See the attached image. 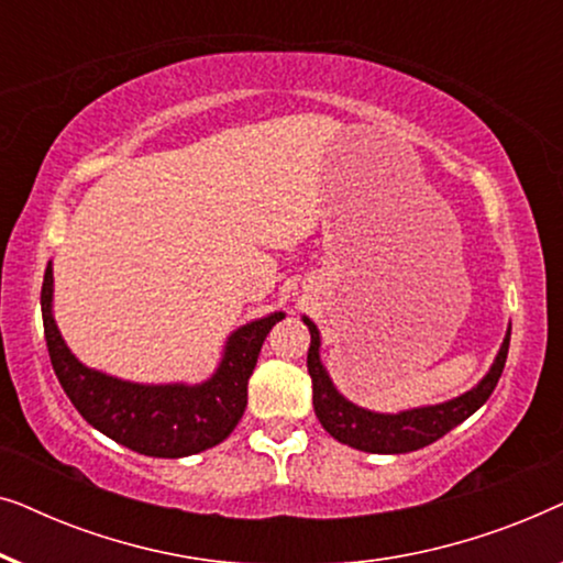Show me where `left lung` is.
I'll return each mask as SVG.
<instances>
[{
    "label": "left lung",
    "instance_id": "obj_1",
    "mask_svg": "<svg viewBox=\"0 0 563 563\" xmlns=\"http://www.w3.org/2000/svg\"><path fill=\"white\" fill-rule=\"evenodd\" d=\"M305 325L310 328V351H307V372L312 376V405L314 415L322 422L335 441H341L351 449L366 453H410L422 445H430L438 438H443L459 422L479 410L487 402L492 391H495L499 376H503L507 349H510V330H507L503 349L497 353V361L492 364L489 374L476 384L472 391L461 395L451 402L418 407V410H407L399 415H379L361 410L351 405L349 399L338 395L333 382L325 368L320 364V333L312 320L305 318Z\"/></svg>",
    "mask_w": 563,
    "mask_h": 563
}]
</instances>
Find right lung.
Segmentation results:
<instances>
[{"mask_svg": "<svg viewBox=\"0 0 563 563\" xmlns=\"http://www.w3.org/2000/svg\"><path fill=\"white\" fill-rule=\"evenodd\" d=\"M51 297L53 268L48 264L41 289L43 328L53 372L66 397L89 426L102 430L112 441L158 459L191 456L233 433L249 405V379L256 368L261 345L268 330L284 318V312H274L235 330L218 374L199 387H143L81 366L53 322Z\"/></svg>", "mask_w": 563, "mask_h": 563, "instance_id": "1", "label": "right lung"}]
</instances>
